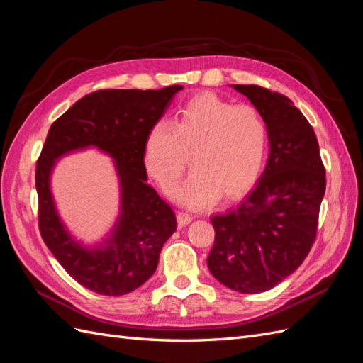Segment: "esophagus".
I'll list each match as a JSON object with an SVG mask.
<instances>
[{"label":"esophagus","instance_id":"1","mask_svg":"<svg viewBox=\"0 0 363 363\" xmlns=\"http://www.w3.org/2000/svg\"><path fill=\"white\" fill-rule=\"evenodd\" d=\"M191 221H192V216L189 213H186V212H179L177 213L179 227H186L188 224H191Z\"/></svg>","mask_w":363,"mask_h":363}]
</instances>
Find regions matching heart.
<instances>
[{
  "label": "heart",
  "mask_w": 363,
  "mask_h": 363,
  "mask_svg": "<svg viewBox=\"0 0 363 363\" xmlns=\"http://www.w3.org/2000/svg\"><path fill=\"white\" fill-rule=\"evenodd\" d=\"M268 142L267 124L252 106L201 92L186 101L172 123L159 119L144 142V164L162 189L179 180L191 157L192 174L171 189L191 208L245 195L259 179Z\"/></svg>",
  "instance_id": "obj_1"
}]
</instances>
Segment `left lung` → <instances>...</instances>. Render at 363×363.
I'll return each mask as SVG.
<instances>
[{
  "instance_id": "obj_1",
  "label": "left lung",
  "mask_w": 363,
  "mask_h": 363,
  "mask_svg": "<svg viewBox=\"0 0 363 363\" xmlns=\"http://www.w3.org/2000/svg\"><path fill=\"white\" fill-rule=\"evenodd\" d=\"M267 124L269 157L255 191L235 211L215 215L212 276L240 294L265 292L298 268L315 242L325 169L309 121L288 96L232 84Z\"/></svg>"
}]
</instances>
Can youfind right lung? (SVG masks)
<instances>
[{
    "mask_svg": "<svg viewBox=\"0 0 363 363\" xmlns=\"http://www.w3.org/2000/svg\"><path fill=\"white\" fill-rule=\"evenodd\" d=\"M183 86L159 91L103 89L83 96L50 127L36 163L39 230L43 242L69 276L96 294L118 296L155 274L163 244L177 228L171 206L147 183L144 142ZM95 146L116 160L121 212L109 236L86 247L60 219L49 179L57 158Z\"/></svg>",
    "mask_w": 363,
    "mask_h": 363,
    "instance_id": "obj_1",
    "label": "right lung"
}]
</instances>
